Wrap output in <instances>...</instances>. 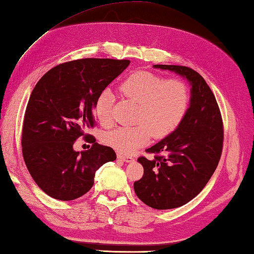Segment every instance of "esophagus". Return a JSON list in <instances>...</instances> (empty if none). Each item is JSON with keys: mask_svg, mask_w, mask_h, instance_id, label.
Listing matches in <instances>:
<instances>
[{"mask_svg": "<svg viewBox=\"0 0 254 254\" xmlns=\"http://www.w3.org/2000/svg\"><path fill=\"white\" fill-rule=\"evenodd\" d=\"M118 159H120L121 161H123V162H127V163H130V162H132V161H133L132 156L123 155V154H120V153H118Z\"/></svg>", "mask_w": 254, "mask_h": 254, "instance_id": "1", "label": "esophagus"}]
</instances>
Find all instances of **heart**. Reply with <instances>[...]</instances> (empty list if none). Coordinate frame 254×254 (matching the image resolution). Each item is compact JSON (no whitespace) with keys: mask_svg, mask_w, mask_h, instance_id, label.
<instances>
[{"mask_svg":"<svg viewBox=\"0 0 254 254\" xmlns=\"http://www.w3.org/2000/svg\"><path fill=\"white\" fill-rule=\"evenodd\" d=\"M122 93L140 104L135 127H119L103 136L105 144L123 154L133 153L150 141L152 134L162 139L177 128L189 108V91L182 82L165 80L149 71L131 73L121 83ZM113 94L101 92L94 103V114L101 124L111 122Z\"/></svg>","mask_w":254,"mask_h":254,"instance_id":"obj_1","label":"heart"}]
</instances>
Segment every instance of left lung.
<instances>
[{"instance_id": "left-lung-1", "label": "left lung", "mask_w": 254, "mask_h": 254, "mask_svg": "<svg viewBox=\"0 0 254 254\" xmlns=\"http://www.w3.org/2000/svg\"><path fill=\"white\" fill-rule=\"evenodd\" d=\"M153 67L174 72L191 85L190 104L182 122L146 150L162 155L137 159L144 173L134 182L135 194L153 209L168 210L188 203L209 182L222 152L223 126L214 94L199 73L181 65Z\"/></svg>"}]
</instances>
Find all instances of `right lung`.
<instances>
[{"instance_id":"1","label":"right lung","mask_w":254,"mask_h":254,"mask_svg":"<svg viewBox=\"0 0 254 254\" xmlns=\"http://www.w3.org/2000/svg\"><path fill=\"white\" fill-rule=\"evenodd\" d=\"M128 60L82 59L62 63L41 77L32 91L22 130V153L41 190L57 200L77 199L94 183L101 165L117 159L112 147L92 137L90 150L74 141L94 126V103Z\"/></svg>"}]
</instances>
